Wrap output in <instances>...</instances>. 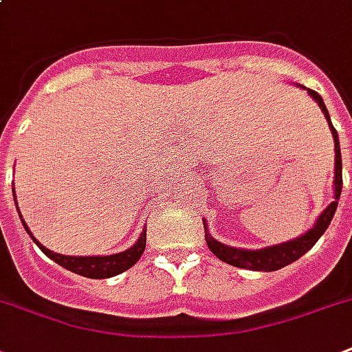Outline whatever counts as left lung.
Here are the masks:
<instances>
[{"label": "left lung", "mask_w": 352, "mask_h": 352, "mask_svg": "<svg viewBox=\"0 0 352 352\" xmlns=\"http://www.w3.org/2000/svg\"><path fill=\"white\" fill-rule=\"evenodd\" d=\"M301 89H305L303 85L296 84ZM307 93L311 95V98H314L322 113L325 115V120L329 122V127H331V133H333L334 138V181H333V190H334V199L333 203L329 204L327 208L323 210L322 214L318 215L316 223L305 232V234L298 235L294 239L285 241V243H278V245L265 246V248H256V250H248V248H235V246H228L219 243L217 239L212 237V234L208 232V225L206 221L204 223V237H206V245L215 256L219 257L221 261L228 263V265H234L237 268H248V270H259V272H274V270H279V268L287 267L290 263H294L296 259H300L303 254L311 250L312 246L316 245V241L323 235V232L327 230L331 221L334 217V212L338 208L340 193H342V151H340V140L338 133L334 129L331 117H329V111L325 104H323V98L318 95L316 91L307 89Z\"/></svg>", "instance_id": "1"}]
</instances>
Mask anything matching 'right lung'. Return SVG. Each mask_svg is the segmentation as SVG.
Masks as SVG:
<instances>
[{
    "label": "right lung",
    "mask_w": 352,
    "mask_h": 352,
    "mask_svg": "<svg viewBox=\"0 0 352 352\" xmlns=\"http://www.w3.org/2000/svg\"><path fill=\"white\" fill-rule=\"evenodd\" d=\"M14 203H16V208H18V201H16V192H14ZM19 214V208H18ZM21 217V215H19ZM21 223H23V228L27 230V234L30 235V239L34 241L38 248H40L47 257H51L52 261H56L60 267L67 268L71 272L80 274L84 278L91 279H104V278H113L117 274H122L127 268H131L135 263L140 259V256L144 254V248H146V230H142L140 237L137 239V243L127 248L124 252H118V254H111V256H63V254H56V252L49 250L45 246L41 245L40 241L36 239L32 232L29 230V226L21 217Z\"/></svg>",
    "instance_id": "right-lung-1"
}]
</instances>
